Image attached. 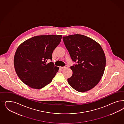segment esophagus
Listing matches in <instances>:
<instances>
[{"instance_id":"esophagus-1","label":"esophagus","mask_w":124,"mask_h":124,"mask_svg":"<svg viewBox=\"0 0 124 124\" xmlns=\"http://www.w3.org/2000/svg\"><path fill=\"white\" fill-rule=\"evenodd\" d=\"M67 67H68L67 66H64V67H61V69H65V68H67Z\"/></svg>"}]
</instances>
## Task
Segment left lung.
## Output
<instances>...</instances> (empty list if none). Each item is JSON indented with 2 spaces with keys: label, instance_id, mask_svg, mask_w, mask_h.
<instances>
[{
  "label": "left lung",
  "instance_id": "obj_1",
  "mask_svg": "<svg viewBox=\"0 0 124 124\" xmlns=\"http://www.w3.org/2000/svg\"><path fill=\"white\" fill-rule=\"evenodd\" d=\"M62 38L71 58L78 63L70 67L72 75L68 83L77 91L87 92L103 76L106 65L104 51L96 41L84 35H71Z\"/></svg>",
  "mask_w": 124,
  "mask_h": 124
}]
</instances>
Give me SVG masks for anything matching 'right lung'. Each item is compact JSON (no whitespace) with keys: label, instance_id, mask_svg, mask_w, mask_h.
I'll return each instance as SVG.
<instances>
[{"label":"right lung","instance_id":"1","mask_svg":"<svg viewBox=\"0 0 124 124\" xmlns=\"http://www.w3.org/2000/svg\"><path fill=\"white\" fill-rule=\"evenodd\" d=\"M62 35H41L26 40L18 46L14 64L20 80L29 87L39 89L50 84L59 70L52 62V52L61 42Z\"/></svg>","mask_w":124,"mask_h":124}]
</instances>
